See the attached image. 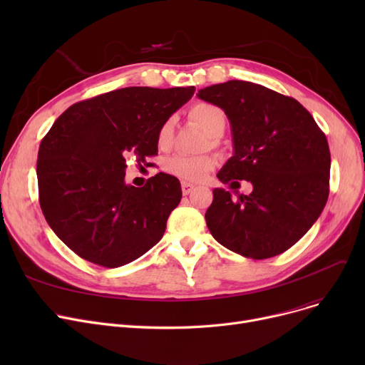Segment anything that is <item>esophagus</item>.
<instances>
[{"instance_id":"esophagus-1","label":"esophagus","mask_w":365,"mask_h":365,"mask_svg":"<svg viewBox=\"0 0 365 365\" xmlns=\"http://www.w3.org/2000/svg\"><path fill=\"white\" fill-rule=\"evenodd\" d=\"M194 189H195V185L189 183V182H182V192H183V195H189Z\"/></svg>"}]
</instances>
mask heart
<instances>
[{"instance_id":"b5f03b06","label":"heart","mask_w":365,"mask_h":365,"mask_svg":"<svg viewBox=\"0 0 365 365\" xmlns=\"http://www.w3.org/2000/svg\"><path fill=\"white\" fill-rule=\"evenodd\" d=\"M189 117L198 123L212 138H220L226 124L227 117L225 110L208 102H197L190 106ZM173 133H175V120L167 118L157 133V143L161 149H167L173 140ZM216 164V158L212 153H202V155H186V153H176L164 163V170L168 175L175 176L182 180L197 182L201 180L207 173L212 170Z\"/></svg>"}]
</instances>
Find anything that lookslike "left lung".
I'll use <instances>...</instances> for the list:
<instances>
[{
    "mask_svg": "<svg viewBox=\"0 0 365 365\" xmlns=\"http://www.w3.org/2000/svg\"><path fill=\"white\" fill-rule=\"evenodd\" d=\"M231 121L234 157L217 178L231 187L252 182L235 200L213 190L205 213L217 242L244 257L269 259L293 247L317 222L330 192V149L312 115L296 99L232 80L198 91Z\"/></svg>",
    "mask_w": 365,
    "mask_h": 365,
    "instance_id": "8db88e82",
    "label": "left lung"
}]
</instances>
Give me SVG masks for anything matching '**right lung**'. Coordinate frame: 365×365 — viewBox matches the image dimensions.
Listing matches in <instances>:
<instances>
[{"instance_id": "obj_1", "label": "right lung", "mask_w": 365, "mask_h": 365, "mask_svg": "<svg viewBox=\"0 0 365 365\" xmlns=\"http://www.w3.org/2000/svg\"><path fill=\"white\" fill-rule=\"evenodd\" d=\"M194 93L125 87L73 103L54 121L38 150V195L47 223L75 255L118 267L163 238L180 182L158 173L142 187L125 185V157L146 164L157 155L158 128Z\"/></svg>"}]
</instances>
